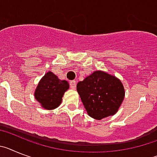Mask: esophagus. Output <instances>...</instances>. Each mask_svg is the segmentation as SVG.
Returning <instances> with one entry per match:
<instances>
[{
    "label": "esophagus",
    "mask_w": 157,
    "mask_h": 157,
    "mask_svg": "<svg viewBox=\"0 0 157 157\" xmlns=\"http://www.w3.org/2000/svg\"><path fill=\"white\" fill-rule=\"evenodd\" d=\"M69 84H70V88H72V89H76V87H77V82H76V80H72V81H70Z\"/></svg>",
    "instance_id": "1"
}]
</instances>
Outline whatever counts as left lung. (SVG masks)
Returning a JSON list of instances; mask_svg holds the SVG:
<instances>
[{
	"instance_id": "8db88e82",
	"label": "left lung",
	"mask_w": 157,
	"mask_h": 157,
	"mask_svg": "<svg viewBox=\"0 0 157 157\" xmlns=\"http://www.w3.org/2000/svg\"><path fill=\"white\" fill-rule=\"evenodd\" d=\"M77 90L88 115L97 120L114 115L125 96L121 80L100 70L77 83Z\"/></svg>"
}]
</instances>
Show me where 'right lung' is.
Here are the masks:
<instances>
[{
	"label": "right lung",
	"instance_id": "right-lung-1",
	"mask_svg": "<svg viewBox=\"0 0 157 157\" xmlns=\"http://www.w3.org/2000/svg\"><path fill=\"white\" fill-rule=\"evenodd\" d=\"M69 88L68 81L60 80L49 71L39 82L35 91V98L43 108L53 110L61 104L62 96Z\"/></svg>",
	"mask_w": 157,
	"mask_h": 157
}]
</instances>
